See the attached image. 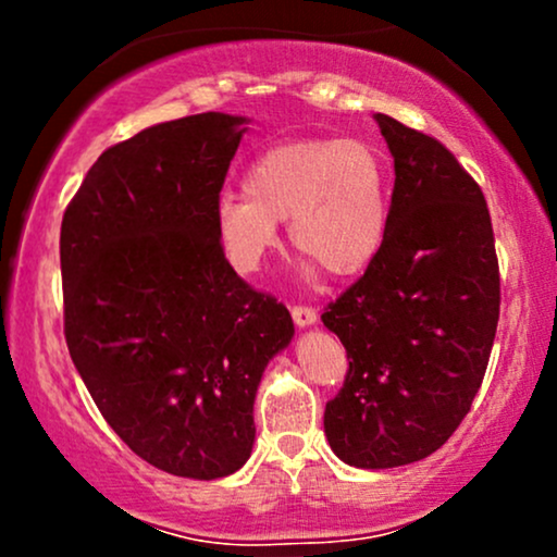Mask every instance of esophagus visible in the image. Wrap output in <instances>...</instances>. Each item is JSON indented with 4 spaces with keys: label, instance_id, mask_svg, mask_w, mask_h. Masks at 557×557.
I'll use <instances>...</instances> for the list:
<instances>
[{
    "label": "esophagus",
    "instance_id": "esophagus-1",
    "mask_svg": "<svg viewBox=\"0 0 557 557\" xmlns=\"http://www.w3.org/2000/svg\"><path fill=\"white\" fill-rule=\"evenodd\" d=\"M290 314L296 327H311L317 322V309H311V306H293Z\"/></svg>",
    "mask_w": 557,
    "mask_h": 557
}]
</instances>
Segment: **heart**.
Masks as SVG:
<instances>
[{
    "mask_svg": "<svg viewBox=\"0 0 557 557\" xmlns=\"http://www.w3.org/2000/svg\"><path fill=\"white\" fill-rule=\"evenodd\" d=\"M246 196H222L214 230L235 270L248 274L277 246L287 220L293 248L332 277H356L382 251L389 225V164L363 138H290L243 175Z\"/></svg>",
    "mask_w": 557,
    "mask_h": 557,
    "instance_id": "obj_1",
    "label": "heart"
}]
</instances>
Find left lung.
Returning <instances> with one entry per match:
<instances>
[{
  "instance_id": "1",
  "label": "left lung",
  "mask_w": 557,
  "mask_h": 557,
  "mask_svg": "<svg viewBox=\"0 0 557 557\" xmlns=\"http://www.w3.org/2000/svg\"><path fill=\"white\" fill-rule=\"evenodd\" d=\"M395 162L382 251L322 322L348 354L324 434L356 469L432 456L487 372L500 274L482 188L440 140L374 114Z\"/></svg>"
}]
</instances>
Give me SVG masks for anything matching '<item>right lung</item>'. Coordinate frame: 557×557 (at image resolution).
Returning <instances> with one entry per match:
<instances>
[{
    "instance_id": "1",
    "label": "right lung",
    "mask_w": 557,
    "mask_h": 557,
    "mask_svg": "<svg viewBox=\"0 0 557 557\" xmlns=\"http://www.w3.org/2000/svg\"><path fill=\"white\" fill-rule=\"evenodd\" d=\"M246 123L190 114L112 146L60 233L65 341L96 408L146 463L203 482L248 461L259 382L296 335L216 240Z\"/></svg>"
}]
</instances>
